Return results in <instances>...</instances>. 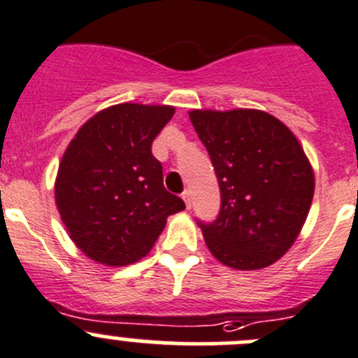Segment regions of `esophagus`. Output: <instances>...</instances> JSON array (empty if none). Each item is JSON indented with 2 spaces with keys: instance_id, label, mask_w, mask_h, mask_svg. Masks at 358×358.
<instances>
[{
  "instance_id": "1",
  "label": "esophagus",
  "mask_w": 358,
  "mask_h": 358,
  "mask_svg": "<svg viewBox=\"0 0 358 358\" xmlns=\"http://www.w3.org/2000/svg\"><path fill=\"white\" fill-rule=\"evenodd\" d=\"M182 199L185 201V206L190 209V206H192V196H190V190H183Z\"/></svg>"
}]
</instances>
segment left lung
Segmentation results:
<instances>
[{
    "mask_svg": "<svg viewBox=\"0 0 358 358\" xmlns=\"http://www.w3.org/2000/svg\"><path fill=\"white\" fill-rule=\"evenodd\" d=\"M220 185L215 222L199 223L208 249L236 270L275 263L298 237L315 178L298 138L268 112L190 110Z\"/></svg>",
    "mask_w": 358,
    "mask_h": 358,
    "instance_id": "8db88e82",
    "label": "left lung"
}]
</instances>
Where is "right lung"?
Returning <instances> with one entry per match:
<instances>
[{"label":"right lung","instance_id":"add662e5","mask_svg":"<svg viewBox=\"0 0 358 358\" xmlns=\"http://www.w3.org/2000/svg\"><path fill=\"white\" fill-rule=\"evenodd\" d=\"M175 107L119 103L96 112L71 140L55 180L69 237L88 258L124 266L147 255L185 202L162 183L152 142Z\"/></svg>","mask_w":358,"mask_h":358}]
</instances>
